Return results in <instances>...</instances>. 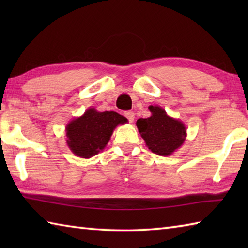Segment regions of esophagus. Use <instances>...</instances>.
Segmentation results:
<instances>
[{"instance_id":"34e87169","label":"esophagus","mask_w":248,"mask_h":248,"mask_svg":"<svg viewBox=\"0 0 248 248\" xmlns=\"http://www.w3.org/2000/svg\"><path fill=\"white\" fill-rule=\"evenodd\" d=\"M124 116L127 117L130 123H133V120H134V112L133 111H125Z\"/></svg>"}]
</instances>
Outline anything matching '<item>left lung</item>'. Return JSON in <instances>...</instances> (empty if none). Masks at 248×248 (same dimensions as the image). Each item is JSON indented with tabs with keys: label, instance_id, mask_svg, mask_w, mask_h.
I'll return each instance as SVG.
<instances>
[{
	"label": "left lung",
	"instance_id": "8db88e82",
	"mask_svg": "<svg viewBox=\"0 0 248 248\" xmlns=\"http://www.w3.org/2000/svg\"><path fill=\"white\" fill-rule=\"evenodd\" d=\"M149 118L137 120V127L149 150L161 156H170L184 144L187 137L183 121L166 114L161 106H149Z\"/></svg>",
	"mask_w": 248,
	"mask_h": 248
}]
</instances>
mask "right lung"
Masks as SVG:
<instances>
[{
  "label": "right lung",
  "mask_w": 248,
  "mask_h": 248,
  "mask_svg": "<svg viewBox=\"0 0 248 248\" xmlns=\"http://www.w3.org/2000/svg\"><path fill=\"white\" fill-rule=\"evenodd\" d=\"M127 123L128 119L118 112H100L90 107L66 124V144L77 156L91 158L106 148L117 125Z\"/></svg>",
  "instance_id": "1"
}]
</instances>
